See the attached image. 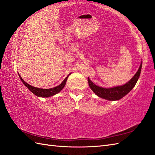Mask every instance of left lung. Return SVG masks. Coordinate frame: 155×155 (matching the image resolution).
<instances>
[{
  "instance_id": "1",
  "label": "left lung",
  "mask_w": 155,
  "mask_h": 155,
  "mask_svg": "<svg viewBox=\"0 0 155 155\" xmlns=\"http://www.w3.org/2000/svg\"><path fill=\"white\" fill-rule=\"evenodd\" d=\"M142 64L143 61H141V64L140 65L139 70L135 74V75L125 85L111 88H104L95 85L88 78L87 80L89 87L91 89V90L99 97H101L103 99L109 101L119 100V99H121L124 96H125L127 94H129L131 91V89L135 87L137 81L140 76V71H141L142 68Z\"/></svg>"
}]
</instances>
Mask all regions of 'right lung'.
I'll return each mask as SVG.
<instances>
[{
	"label": "right lung",
	"mask_w": 155,
	"mask_h": 155,
	"mask_svg": "<svg viewBox=\"0 0 155 155\" xmlns=\"http://www.w3.org/2000/svg\"><path fill=\"white\" fill-rule=\"evenodd\" d=\"M70 74H69L68 76L65 78V80L61 82V84L58 85V86H56L53 88H50V89H41V88H38L36 87H33L32 85L27 84L26 81H24V80L21 78V76H20L19 74L18 75H19L20 79L23 82V84L25 85V86L27 87V88H28L31 92H32L34 95H36V96H38V97H48L58 94V93H59L61 89L64 87L65 85H66V83L67 79Z\"/></svg>",
	"instance_id": "add662e5"
}]
</instances>
